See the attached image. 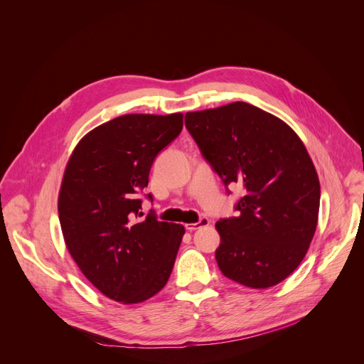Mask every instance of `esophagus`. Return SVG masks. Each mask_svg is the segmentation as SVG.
Returning <instances> with one entry per match:
<instances>
[{
	"instance_id": "obj_1",
	"label": "esophagus",
	"mask_w": 364,
	"mask_h": 364,
	"mask_svg": "<svg viewBox=\"0 0 364 364\" xmlns=\"http://www.w3.org/2000/svg\"><path fill=\"white\" fill-rule=\"evenodd\" d=\"M209 219L207 218H201L198 222H196V223H187L186 225V229L188 230V232H193V230H197V229H200V228H204V226H209Z\"/></svg>"
}]
</instances>
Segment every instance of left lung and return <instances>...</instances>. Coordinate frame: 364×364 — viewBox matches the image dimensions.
I'll return each mask as SVG.
<instances>
[{"mask_svg":"<svg viewBox=\"0 0 364 364\" xmlns=\"http://www.w3.org/2000/svg\"><path fill=\"white\" fill-rule=\"evenodd\" d=\"M186 128L228 194H245L237 216L220 219L216 261L222 274L249 288L291 275L316 233L320 181L299 136L279 118L246 102L186 114Z\"/></svg>","mask_w":364,"mask_h":364,"instance_id":"left-lung-1","label":"left lung"}]
</instances>
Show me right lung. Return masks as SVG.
<instances>
[{
    "label": "right lung",
    "instance_id": "1",
    "mask_svg": "<svg viewBox=\"0 0 364 364\" xmlns=\"http://www.w3.org/2000/svg\"><path fill=\"white\" fill-rule=\"evenodd\" d=\"M181 129V114L122 115L85 135L68 163L59 194L68 250L118 302L154 296L171 275L184 228L160 222L152 210L142 219L139 196L155 157Z\"/></svg>",
    "mask_w": 364,
    "mask_h": 364
}]
</instances>
